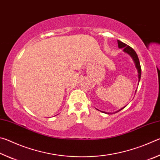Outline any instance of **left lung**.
<instances>
[{
    "mask_svg": "<svg viewBox=\"0 0 160 160\" xmlns=\"http://www.w3.org/2000/svg\"><path fill=\"white\" fill-rule=\"evenodd\" d=\"M118 47L119 48H123V51H124V53L128 54V55L132 58V60H133L135 65V67H136V68L138 70V85H139L140 78H141V67H140L139 58H138V57L137 53H135V51L132 49L131 47H129V46L126 44L125 43H123L122 42L119 41V40H118ZM136 91H137V90H135V93L136 92ZM125 107H126V106L123 108H121V109H120L119 110L116 111V112H115L114 113L118 112L119 111L122 110L123 108H125ZM104 113H107V114H112V113H107V112H104Z\"/></svg>",
    "mask_w": 160,
    "mask_h": 160,
    "instance_id": "8db88e82",
    "label": "left lung"
}]
</instances>
